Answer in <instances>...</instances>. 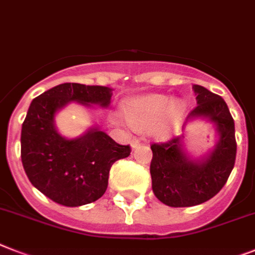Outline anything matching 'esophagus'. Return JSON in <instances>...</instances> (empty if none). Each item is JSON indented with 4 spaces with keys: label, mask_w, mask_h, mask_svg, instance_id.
Here are the masks:
<instances>
[{
    "label": "esophagus",
    "mask_w": 255,
    "mask_h": 255,
    "mask_svg": "<svg viewBox=\"0 0 255 255\" xmlns=\"http://www.w3.org/2000/svg\"><path fill=\"white\" fill-rule=\"evenodd\" d=\"M130 146H131V148L134 150V148H136V147L140 146V142L138 139H132L131 143H130Z\"/></svg>",
    "instance_id": "34e87169"
}]
</instances>
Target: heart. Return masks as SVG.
<instances>
[{
    "label": "heart",
    "instance_id": "1",
    "mask_svg": "<svg viewBox=\"0 0 255 255\" xmlns=\"http://www.w3.org/2000/svg\"><path fill=\"white\" fill-rule=\"evenodd\" d=\"M124 113L136 129H143L153 124V134L159 139H167L180 128L186 115L184 100L168 95L148 94L130 99L124 105Z\"/></svg>",
    "mask_w": 255,
    "mask_h": 255
}]
</instances>
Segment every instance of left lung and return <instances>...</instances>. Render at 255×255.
I'll return each mask as SVG.
<instances>
[{
	"mask_svg": "<svg viewBox=\"0 0 255 255\" xmlns=\"http://www.w3.org/2000/svg\"><path fill=\"white\" fill-rule=\"evenodd\" d=\"M197 107L189 113L184 132L161 144H152L150 173L152 191L164 205L190 207L215 197L226 185L236 160L235 121L226 102L207 88L194 85ZM195 119H206L216 128L218 140L199 158L191 156L184 144V128Z\"/></svg>",
	"mask_w": 255,
	"mask_h": 255,
	"instance_id": "left-lung-1",
	"label": "left lung"
}]
</instances>
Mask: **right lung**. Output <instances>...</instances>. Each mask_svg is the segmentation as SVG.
Segmentation results:
<instances>
[{
  "label": "right lung",
  "instance_id": "right-lung-1",
  "mask_svg": "<svg viewBox=\"0 0 255 255\" xmlns=\"http://www.w3.org/2000/svg\"><path fill=\"white\" fill-rule=\"evenodd\" d=\"M112 88L62 83L35 98L20 134V157L31 184L58 205L79 207L98 201L108 188L113 163L130 155L111 136L90 126L82 135L66 138L56 128L57 113L71 103L108 108Z\"/></svg>",
  "mask_w": 255,
  "mask_h": 255
}]
</instances>
